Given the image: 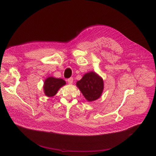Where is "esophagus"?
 Listing matches in <instances>:
<instances>
[{
    "instance_id": "34e87169",
    "label": "esophagus",
    "mask_w": 156,
    "mask_h": 156,
    "mask_svg": "<svg viewBox=\"0 0 156 156\" xmlns=\"http://www.w3.org/2000/svg\"><path fill=\"white\" fill-rule=\"evenodd\" d=\"M68 82L69 84H72L73 82V78H70L68 79Z\"/></svg>"
}]
</instances>
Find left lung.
Masks as SVG:
<instances>
[{"mask_svg":"<svg viewBox=\"0 0 156 156\" xmlns=\"http://www.w3.org/2000/svg\"><path fill=\"white\" fill-rule=\"evenodd\" d=\"M76 86L88 101H93L101 96L104 89L102 79L96 73L91 72L85 74Z\"/></svg>","mask_w":156,"mask_h":156,"instance_id":"left-lung-1","label":"left lung"}]
</instances>
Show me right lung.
Instances as JSON below:
<instances>
[{"label":"right lung","mask_w":156,"mask_h":156,"mask_svg":"<svg viewBox=\"0 0 156 156\" xmlns=\"http://www.w3.org/2000/svg\"><path fill=\"white\" fill-rule=\"evenodd\" d=\"M65 83V81L61 78L49 77L44 81V93L48 97H52L57 94L59 88Z\"/></svg>","instance_id":"1"}]
</instances>
